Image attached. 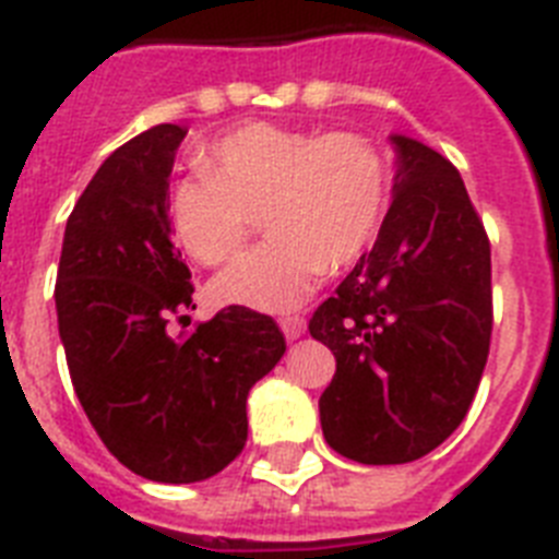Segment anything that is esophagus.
I'll return each mask as SVG.
<instances>
[{"instance_id": "obj_1", "label": "esophagus", "mask_w": 559, "mask_h": 559, "mask_svg": "<svg viewBox=\"0 0 559 559\" xmlns=\"http://www.w3.org/2000/svg\"><path fill=\"white\" fill-rule=\"evenodd\" d=\"M280 328H283L285 338L294 341L305 333V319L302 316H283V319H280Z\"/></svg>"}]
</instances>
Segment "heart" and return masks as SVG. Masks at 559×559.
Masks as SVG:
<instances>
[{"instance_id":"b5f03b06","label":"heart","mask_w":559,"mask_h":559,"mask_svg":"<svg viewBox=\"0 0 559 559\" xmlns=\"http://www.w3.org/2000/svg\"><path fill=\"white\" fill-rule=\"evenodd\" d=\"M204 173L176 181L167 218L201 265H224L249 243L257 215L271 240L218 276L215 294L265 313L299 308L324 271L355 263L386 218L392 176L372 140L251 122L199 153Z\"/></svg>"}]
</instances>
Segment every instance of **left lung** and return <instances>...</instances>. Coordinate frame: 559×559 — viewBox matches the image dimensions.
<instances>
[{
    "mask_svg": "<svg viewBox=\"0 0 559 559\" xmlns=\"http://www.w3.org/2000/svg\"><path fill=\"white\" fill-rule=\"evenodd\" d=\"M397 176L372 251L316 308L335 355L319 397L328 445L360 464H406L467 417L492 335L490 237L456 167L392 136Z\"/></svg>",
    "mask_w": 559,
    "mask_h": 559,
    "instance_id": "obj_1",
    "label": "left lung"
}]
</instances>
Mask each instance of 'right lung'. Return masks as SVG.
Wrapping results in <instances>:
<instances>
[{"instance_id": "add662e5", "label": "right lung", "mask_w": 559, "mask_h": 559, "mask_svg": "<svg viewBox=\"0 0 559 559\" xmlns=\"http://www.w3.org/2000/svg\"><path fill=\"white\" fill-rule=\"evenodd\" d=\"M185 128L153 126L108 156L63 231L58 333L72 386L103 445L136 476L192 484L249 437L246 397L276 367L271 316L229 305L185 338L190 269L170 240L167 187Z\"/></svg>"}]
</instances>
